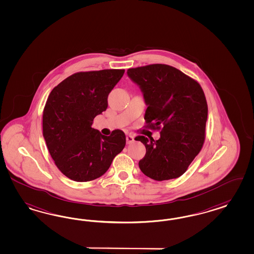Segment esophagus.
I'll list each match as a JSON object with an SVG mask.
<instances>
[{
  "label": "esophagus",
  "mask_w": 254,
  "mask_h": 254,
  "mask_svg": "<svg viewBox=\"0 0 254 254\" xmlns=\"http://www.w3.org/2000/svg\"><path fill=\"white\" fill-rule=\"evenodd\" d=\"M133 141H134V137H133L132 135H131V134L126 136V142H127V144H131Z\"/></svg>",
  "instance_id": "obj_1"
}]
</instances>
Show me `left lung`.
Wrapping results in <instances>:
<instances>
[{"label":"left lung","instance_id":"8db88e82","mask_svg":"<svg viewBox=\"0 0 254 254\" xmlns=\"http://www.w3.org/2000/svg\"><path fill=\"white\" fill-rule=\"evenodd\" d=\"M127 74L140 87L148 106L147 127L161 130L154 140L138 135L146 147L138 163L141 171L155 181L178 178L200 151L205 139V95L194 79L164 64L129 68Z\"/></svg>","mask_w":254,"mask_h":254}]
</instances>
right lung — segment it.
I'll return each mask as SVG.
<instances>
[{"label": "right lung", "mask_w": 254, "mask_h": 254, "mask_svg": "<svg viewBox=\"0 0 254 254\" xmlns=\"http://www.w3.org/2000/svg\"><path fill=\"white\" fill-rule=\"evenodd\" d=\"M124 69L77 72L57 85L48 97L42 128L48 150L58 169L70 180L101 177L124 149L125 133L106 136L91 126L107 108V97Z\"/></svg>", "instance_id": "obj_1"}]
</instances>
